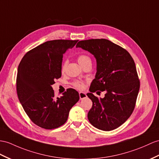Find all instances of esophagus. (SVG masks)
I'll return each mask as SVG.
<instances>
[{
    "label": "esophagus",
    "mask_w": 159,
    "mask_h": 159,
    "mask_svg": "<svg viewBox=\"0 0 159 159\" xmlns=\"http://www.w3.org/2000/svg\"><path fill=\"white\" fill-rule=\"evenodd\" d=\"M79 95H80V98L82 100V99H84L86 97H87V95L86 94V93L84 92H79Z\"/></svg>",
    "instance_id": "34e87169"
}]
</instances>
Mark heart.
I'll list each match as a JSON object with an SVG mask.
<instances>
[{"mask_svg":"<svg viewBox=\"0 0 159 159\" xmlns=\"http://www.w3.org/2000/svg\"><path fill=\"white\" fill-rule=\"evenodd\" d=\"M77 60L78 61V63L82 67L86 65L88 63H91V59L88 55H86V54H81V55H78L77 57ZM67 64V61H65L63 62V63L61 65V71L64 72L66 69ZM73 86L77 89H83L84 88V83L82 81L77 80L75 81L74 82H73Z\"/></svg>","mask_w":159,"mask_h":159,"instance_id":"obj_1","label":"heart"}]
</instances>
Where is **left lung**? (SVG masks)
Masks as SVG:
<instances>
[{
	"label": "left lung",
	"mask_w": 159,
	"mask_h": 159,
	"mask_svg": "<svg viewBox=\"0 0 159 159\" xmlns=\"http://www.w3.org/2000/svg\"><path fill=\"white\" fill-rule=\"evenodd\" d=\"M80 47L94 55L97 72L87 96L92 101L88 118L91 124L111 131L124 123L133 113L140 90V80L133 58L127 50L107 39L80 41ZM100 91H99V90ZM106 92L99 99L92 94Z\"/></svg>",
	"instance_id": "left-lung-1"
}]
</instances>
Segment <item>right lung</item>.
Listing matches in <instances>:
<instances>
[{
	"label": "right lung",
	"mask_w": 159,
	"mask_h": 159,
	"mask_svg": "<svg viewBox=\"0 0 159 159\" xmlns=\"http://www.w3.org/2000/svg\"><path fill=\"white\" fill-rule=\"evenodd\" d=\"M77 41L46 42L27 52L19 65L18 98L31 121L42 128L52 129L65 124L69 111L80 99L79 93L73 88L56 98L51 86L61 77L63 55Z\"/></svg>",
	"instance_id": "right-lung-1"
}]
</instances>
